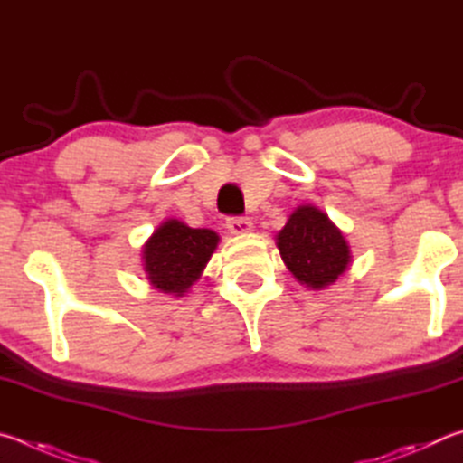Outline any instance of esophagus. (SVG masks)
<instances>
[{"instance_id": "1", "label": "esophagus", "mask_w": 463, "mask_h": 463, "mask_svg": "<svg viewBox=\"0 0 463 463\" xmlns=\"http://www.w3.org/2000/svg\"><path fill=\"white\" fill-rule=\"evenodd\" d=\"M225 225L232 236H248V233L254 230V223L250 222L248 217H230L225 222Z\"/></svg>"}]
</instances>
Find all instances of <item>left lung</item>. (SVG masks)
Segmentation results:
<instances>
[{"mask_svg":"<svg viewBox=\"0 0 463 463\" xmlns=\"http://www.w3.org/2000/svg\"><path fill=\"white\" fill-rule=\"evenodd\" d=\"M282 262L301 285L327 288L352 262V250L335 223L313 205H298L277 236Z\"/></svg>","mask_w":463,"mask_h":463,"instance_id":"obj_1","label":"left lung"}]
</instances>
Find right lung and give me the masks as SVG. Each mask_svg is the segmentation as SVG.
<instances>
[{
  "label": "right lung",
  "mask_w": 463,
  "mask_h": 463,
  "mask_svg": "<svg viewBox=\"0 0 463 463\" xmlns=\"http://www.w3.org/2000/svg\"><path fill=\"white\" fill-rule=\"evenodd\" d=\"M217 244L213 230H194L178 219H166L142 248L146 279L160 293L184 297L201 279Z\"/></svg>",
  "instance_id": "right-lung-1"
}]
</instances>
